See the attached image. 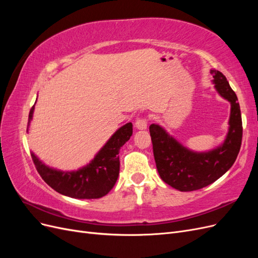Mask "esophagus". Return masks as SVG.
Returning <instances> with one entry per match:
<instances>
[{
	"instance_id": "esophagus-1",
	"label": "esophagus",
	"mask_w": 258,
	"mask_h": 258,
	"mask_svg": "<svg viewBox=\"0 0 258 258\" xmlns=\"http://www.w3.org/2000/svg\"><path fill=\"white\" fill-rule=\"evenodd\" d=\"M136 127L140 130H145L147 128V117L141 116L136 120Z\"/></svg>"
}]
</instances>
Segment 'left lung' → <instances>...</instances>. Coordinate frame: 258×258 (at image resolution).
Segmentation results:
<instances>
[{
  "instance_id": "1",
  "label": "left lung",
  "mask_w": 258,
  "mask_h": 258,
  "mask_svg": "<svg viewBox=\"0 0 258 258\" xmlns=\"http://www.w3.org/2000/svg\"><path fill=\"white\" fill-rule=\"evenodd\" d=\"M218 93L231 103L229 131L222 146L208 153L187 150L158 124H151L153 152L161 179L181 191H192L212 184L231 168L240 152L242 118L235 91L225 75L211 70Z\"/></svg>"
}]
</instances>
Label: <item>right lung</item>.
Listing matches in <instances>:
<instances>
[{
    "label": "right lung",
    "mask_w": 258,
    "mask_h": 258,
    "mask_svg": "<svg viewBox=\"0 0 258 258\" xmlns=\"http://www.w3.org/2000/svg\"><path fill=\"white\" fill-rule=\"evenodd\" d=\"M34 105L29 113L32 119ZM132 136V123L128 122L117 130L101 148L89 165L73 172H62L45 166L34 154H31L37 172L52 189L77 199H98L110 191L119 174V151Z\"/></svg>",
    "instance_id": "obj_1"
}]
</instances>
